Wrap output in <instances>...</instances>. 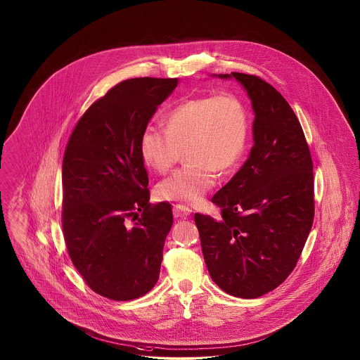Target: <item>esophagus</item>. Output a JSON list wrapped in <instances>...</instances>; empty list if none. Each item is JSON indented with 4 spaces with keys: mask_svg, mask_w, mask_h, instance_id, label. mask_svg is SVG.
I'll return each mask as SVG.
<instances>
[{
    "mask_svg": "<svg viewBox=\"0 0 360 360\" xmlns=\"http://www.w3.org/2000/svg\"><path fill=\"white\" fill-rule=\"evenodd\" d=\"M173 212H174L176 217H187V216L191 214L193 209L188 207V206L183 205V204H177V205H174Z\"/></svg>",
    "mask_w": 360,
    "mask_h": 360,
    "instance_id": "34e87169",
    "label": "esophagus"
}]
</instances>
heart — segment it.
<instances>
[{"label": "heart", "mask_w": 360, "mask_h": 360, "mask_svg": "<svg viewBox=\"0 0 360 360\" xmlns=\"http://www.w3.org/2000/svg\"><path fill=\"white\" fill-rule=\"evenodd\" d=\"M166 130L147 126L140 137V151L147 165L159 173L169 172L187 148L190 165L160 181V200L197 204L216 186L217 170H233L248 143V116L234 94L202 96L176 105L165 117Z\"/></svg>", "instance_id": "b5f03b06"}]
</instances>
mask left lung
Here are the masks:
<instances>
[{"instance_id":"obj_1","label":"left lung","mask_w":360,"mask_h":360,"mask_svg":"<svg viewBox=\"0 0 360 360\" xmlns=\"http://www.w3.org/2000/svg\"><path fill=\"white\" fill-rule=\"evenodd\" d=\"M254 109V146L234 177L214 194L213 219L195 213L212 280L245 300L277 288L294 270L314 216L313 163L290 103L257 76L231 72Z\"/></svg>"}]
</instances>
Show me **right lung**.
I'll use <instances>...</instances> for the list:
<instances>
[{
    "instance_id": "obj_1",
    "label": "right lung",
    "mask_w": 360,
    "mask_h": 360,
    "mask_svg": "<svg viewBox=\"0 0 360 360\" xmlns=\"http://www.w3.org/2000/svg\"><path fill=\"white\" fill-rule=\"evenodd\" d=\"M179 79L137 77L110 89L77 122L62 163V227L89 287L113 301L153 290L173 224L169 202L150 204L140 137Z\"/></svg>"
}]
</instances>
